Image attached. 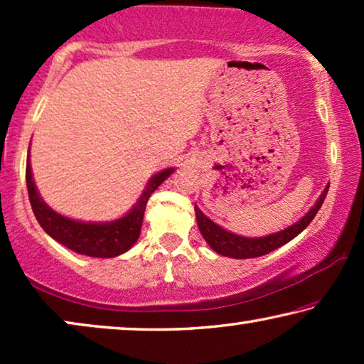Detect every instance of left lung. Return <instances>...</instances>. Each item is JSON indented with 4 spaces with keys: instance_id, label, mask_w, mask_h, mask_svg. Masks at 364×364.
<instances>
[{
    "instance_id": "left-lung-1",
    "label": "left lung",
    "mask_w": 364,
    "mask_h": 364,
    "mask_svg": "<svg viewBox=\"0 0 364 364\" xmlns=\"http://www.w3.org/2000/svg\"><path fill=\"white\" fill-rule=\"evenodd\" d=\"M328 187H330V183H328L325 191L321 192V196L318 197L315 205H313L310 210L300 218V220H296L293 225L283 228L280 232L270 233V235H265V237L237 235V233H232L225 230V228H222L220 225H217L215 222L210 220V218H208L205 213L196 205L198 230H200L202 237L205 238L208 247H210L213 252H217L218 255L232 257V258H255V257L267 255V253H270L273 250H277V248H280L282 245H285V243L293 240L298 233L305 230L308 223L315 218L318 210H320V207L323 205V200H325L328 193Z\"/></svg>"
}]
</instances>
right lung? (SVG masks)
I'll use <instances>...</instances> for the list:
<instances>
[{"instance_id": "1", "label": "right lung", "mask_w": 364, "mask_h": 364, "mask_svg": "<svg viewBox=\"0 0 364 364\" xmlns=\"http://www.w3.org/2000/svg\"><path fill=\"white\" fill-rule=\"evenodd\" d=\"M173 167H168L152 176L141 197L137 198L136 205L126 215L112 222H81L54 212L43 200L34 186L29 156L26 164V186L34 217L49 237H53L54 240L79 255L112 258L126 253L137 242L141 235L144 212H146L149 197L167 177H171Z\"/></svg>"}]
</instances>
